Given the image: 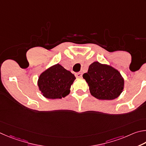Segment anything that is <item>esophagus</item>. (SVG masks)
Listing matches in <instances>:
<instances>
[{
    "label": "esophagus",
    "instance_id": "obj_1",
    "mask_svg": "<svg viewBox=\"0 0 146 146\" xmlns=\"http://www.w3.org/2000/svg\"><path fill=\"white\" fill-rule=\"evenodd\" d=\"M75 76L76 78H81V76H82V74L80 73V72H77L75 74Z\"/></svg>",
    "mask_w": 146,
    "mask_h": 146
}]
</instances>
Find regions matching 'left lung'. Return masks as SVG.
<instances>
[{"mask_svg": "<svg viewBox=\"0 0 146 146\" xmlns=\"http://www.w3.org/2000/svg\"><path fill=\"white\" fill-rule=\"evenodd\" d=\"M88 84L92 96L102 100L118 98L124 88V79L118 70L111 66L94 62L83 75Z\"/></svg>", "mask_w": 146, "mask_h": 146, "instance_id": "1", "label": "left lung"}]
</instances>
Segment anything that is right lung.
<instances>
[{
	"instance_id": "1",
	"label": "right lung",
	"mask_w": 146,
	"mask_h": 146,
	"mask_svg": "<svg viewBox=\"0 0 146 146\" xmlns=\"http://www.w3.org/2000/svg\"><path fill=\"white\" fill-rule=\"evenodd\" d=\"M76 77L70 71L57 64L40 76L38 85L43 96L47 99H61L70 92Z\"/></svg>"
}]
</instances>
